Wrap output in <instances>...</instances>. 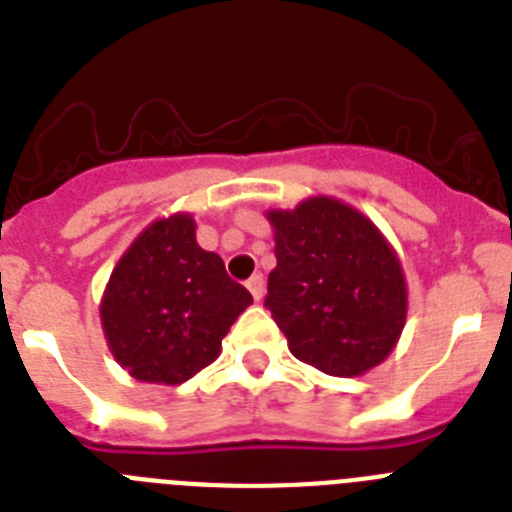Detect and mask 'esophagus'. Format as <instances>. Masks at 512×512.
<instances>
[{"label": "esophagus", "instance_id": "obj_1", "mask_svg": "<svg viewBox=\"0 0 512 512\" xmlns=\"http://www.w3.org/2000/svg\"><path fill=\"white\" fill-rule=\"evenodd\" d=\"M247 289H249V294L255 296V302H263V296H265L263 276H252V278H249Z\"/></svg>", "mask_w": 512, "mask_h": 512}]
</instances>
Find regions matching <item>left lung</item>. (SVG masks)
<instances>
[{
	"instance_id": "8db88e82",
	"label": "left lung",
	"mask_w": 512,
	"mask_h": 512,
	"mask_svg": "<svg viewBox=\"0 0 512 512\" xmlns=\"http://www.w3.org/2000/svg\"><path fill=\"white\" fill-rule=\"evenodd\" d=\"M265 216L278 260L265 307L291 354L333 377L364 375L385 362L406 325L409 289L382 231L328 195Z\"/></svg>"
}]
</instances>
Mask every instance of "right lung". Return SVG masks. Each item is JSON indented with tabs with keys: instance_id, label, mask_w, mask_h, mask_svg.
Masks as SVG:
<instances>
[{
	"instance_id": "obj_1",
	"label": "right lung",
	"mask_w": 512,
	"mask_h": 512,
	"mask_svg": "<svg viewBox=\"0 0 512 512\" xmlns=\"http://www.w3.org/2000/svg\"><path fill=\"white\" fill-rule=\"evenodd\" d=\"M252 294L195 239V218L171 213L124 249L101 296L109 351L140 382L179 385L216 362Z\"/></svg>"
}]
</instances>
